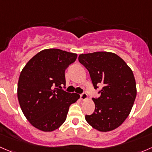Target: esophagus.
Returning <instances> with one entry per match:
<instances>
[{
    "instance_id": "obj_1",
    "label": "esophagus",
    "mask_w": 152,
    "mask_h": 152,
    "mask_svg": "<svg viewBox=\"0 0 152 152\" xmlns=\"http://www.w3.org/2000/svg\"><path fill=\"white\" fill-rule=\"evenodd\" d=\"M80 99L82 100H86L88 99V95L86 93H83L80 94Z\"/></svg>"
}]
</instances>
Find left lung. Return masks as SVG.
I'll return each mask as SVG.
<instances>
[{"instance_id":"1","label":"left lung","mask_w":152,"mask_h":152,"mask_svg":"<svg viewBox=\"0 0 152 152\" xmlns=\"http://www.w3.org/2000/svg\"><path fill=\"white\" fill-rule=\"evenodd\" d=\"M78 60L88 71L99 97L93 98L94 112L86 115L91 126L100 132L113 130L125 121L133 106L137 89L132 69L121 58L110 52L81 54Z\"/></svg>"}]
</instances>
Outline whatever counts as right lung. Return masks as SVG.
<instances>
[{"mask_svg": "<svg viewBox=\"0 0 152 152\" xmlns=\"http://www.w3.org/2000/svg\"><path fill=\"white\" fill-rule=\"evenodd\" d=\"M77 55L59 49L40 51L26 64L20 73L18 97L28 121L44 132L60 127L69 106L80 98L61 88L66 85L65 70Z\"/></svg>", "mask_w": 152, "mask_h": 152, "instance_id": "1", "label": "right lung"}]
</instances>
